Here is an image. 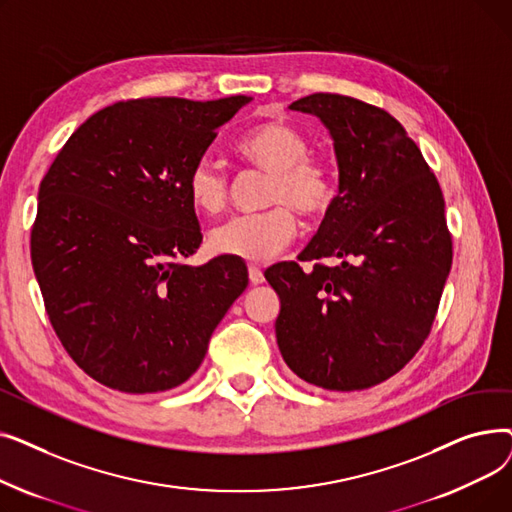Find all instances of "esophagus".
I'll return each mask as SVG.
<instances>
[{
  "mask_svg": "<svg viewBox=\"0 0 512 512\" xmlns=\"http://www.w3.org/2000/svg\"><path fill=\"white\" fill-rule=\"evenodd\" d=\"M249 280H251V284L253 286H259V284H263V272L259 270V267H249Z\"/></svg>",
  "mask_w": 512,
  "mask_h": 512,
  "instance_id": "esophagus-1",
  "label": "esophagus"
}]
</instances>
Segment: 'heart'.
<instances>
[{
  "mask_svg": "<svg viewBox=\"0 0 512 512\" xmlns=\"http://www.w3.org/2000/svg\"><path fill=\"white\" fill-rule=\"evenodd\" d=\"M249 164L270 174L261 213L236 215L209 236L213 253L263 263L278 255L297 234V218L317 222L336 201V178L326 159L313 157L305 134L284 120H265L236 143ZM186 193L203 213H218L230 195V176L220 161L201 155L188 170Z\"/></svg>",
  "mask_w": 512,
  "mask_h": 512,
  "instance_id": "heart-1",
  "label": "heart"
}]
</instances>
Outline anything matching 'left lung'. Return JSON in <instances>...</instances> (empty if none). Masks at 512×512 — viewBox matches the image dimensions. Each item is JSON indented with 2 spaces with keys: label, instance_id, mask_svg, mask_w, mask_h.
<instances>
[{
  "label": "left lung",
  "instance_id": "left-lung-1",
  "mask_svg": "<svg viewBox=\"0 0 512 512\" xmlns=\"http://www.w3.org/2000/svg\"><path fill=\"white\" fill-rule=\"evenodd\" d=\"M290 110L317 116L334 139L338 195L301 261L265 280L280 297L276 338L301 380L365 390L405 367L432 330L452 265L444 197L419 147L382 107L313 93ZM334 256L336 266L320 263Z\"/></svg>",
  "mask_w": 512,
  "mask_h": 512
}]
</instances>
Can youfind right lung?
Here are the masks:
<instances>
[{
	"label": "right lung",
	"mask_w": 512,
	"mask_h": 512,
	"mask_svg": "<svg viewBox=\"0 0 512 512\" xmlns=\"http://www.w3.org/2000/svg\"><path fill=\"white\" fill-rule=\"evenodd\" d=\"M251 97L128 99L80 124L39 186L33 270L66 353L99 384L164 392L199 369L247 265H186L203 234L186 176Z\"/></svg>",
	"instance_id": "1"
}]
</instances>
